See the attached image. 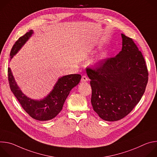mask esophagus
Returning a JSON list of instances; mask_svg holds the SVG:
<instances>
[{
  "mask_svg": "<svg viewBox=\"0 0 157 157\" xmlns=\"http://www.w3.org/2000/svg\"><path fill=\"white\" fill-rule=\"evenodd\" d=\"M88 78L86 76H82L81 78V82H87L88 81Z\"/></svg>",
  "mask_w": 157,
  "mask_h": 157,
  "instance_id": "34e87169",
  "label": "esophagus"
}]
</instances>
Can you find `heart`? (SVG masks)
<instances>
[{
    "mask_svg": "<svg viewBox=\"0 0 157 157\" xmlns=\"http://www.w3.org/2000/svg\"><path fill=\"white\" fill-rule=\"evenodd\" d=\"M105 56H106V53L105 52H103L97 58L96 60H94L93 63V64H97L98 63L101 62L102 61H103L105 58Z\"/></svg>",
    "mask_w": 157,
    "mask_h": 157,
    "instance_id": "heart-1",
    "label": "heart"
}]
</instances>
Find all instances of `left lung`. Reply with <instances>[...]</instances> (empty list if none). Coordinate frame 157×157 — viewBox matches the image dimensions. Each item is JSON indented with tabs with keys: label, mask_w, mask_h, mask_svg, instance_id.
Returning a JSON list of instances; mask_svg holds the SVG:
<instances>
[{
	"label": "left lung",
	"mask_w": 157,
	"mask_h": 157,
	"mask_svg": "<svg viewBox=\"0 0 157 157\" xmlns=\"http://www.w3.org/2000/svg\"><path fill=\"white\" fill-rule=\"evenodd\" d=\"M122 50L95 70L87 68L91 104L103 120L117 121L128 115L141 99L148 82L144 58L132 38L121 34Z\"/></svg>",
	"instance_id": "left-lung-1"
}]
</instances>
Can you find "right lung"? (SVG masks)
<instances>
[{
    "label": "right lung",
    "mask_w": 157,
    "mask_h": 157,
    "mask_svg": "<svg viewBox=\"0 0 157 157\" xmlns=\"http://www.w3.org/2000/svg\"><path fill=\"white\" fill-rule=\"evenodd\" d=\"M33 34V31L30 30L15 42L10 52V60L18 53ZM8 78L11 91L27 113L34 119L47 121L55 118L60 113L67 97L71 89L79 84L81 76L74 74L59 78L51 92L46 97L39 100L31 99L22 93L10 68H8Z\"/></svg>",
    "instance_id": "right-lung-1"
}]
</instances>
